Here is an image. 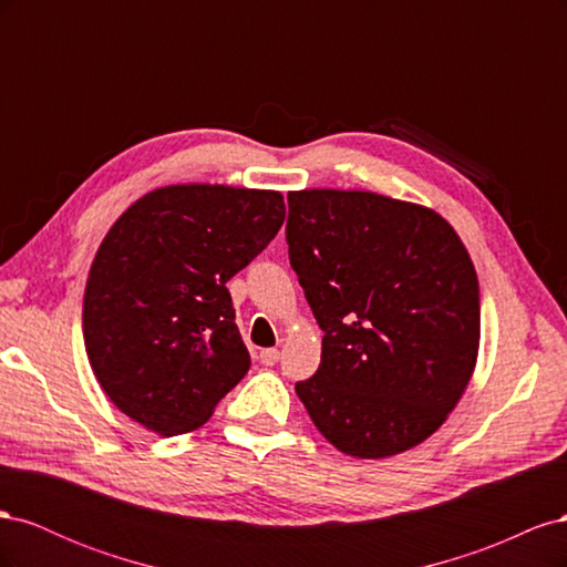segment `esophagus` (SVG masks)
I'll return each mask as SVG.
<instances>
[{"mask_svg":"<svg viewBox=\"0 0 567 567\" xmlns=\"http://www.w3.org/2000/svg\"><path fill=\"white\" fill-rule=\"evenodd\" d=\"M279 350L277 348H269V350H262L260 352V362L265 364V367H274V364H277L279 362Z\"/></svg>","mask_w":567,"mask_h":567,"instance_id":"34e87169","label":"esophagus"}]
</instances>
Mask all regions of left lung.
<instances>
[{
    "label": "left lung",
    "instance_id": "obj_1",
    "mask_svg": "<svg viewBox=\"0 0 567 567\" xmlns=\"http://www.w3.org/2000/svg\"><path fill=\"white\" fill-rule=\"evenodd\" d=\"M290 267L310 302L321 364L296 383L336 450L388 458L447 421L480 348V288L466 246L425 205L373 192L288 194Z\"/></svg>",
    "mask_w": 567,
    "mask_h": 567
}]
</instances>
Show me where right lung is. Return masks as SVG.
Wrapping results in <instances>:
<instances>
[{"mask_svg": "<svg viewBox=\"0 0 567 567\" xmlns=\"http://www.w3.org/2000/svg\"><path fill=\"white\" fill-rule=\"evenodd\" d=\"M279 192L173 184L115 219L90 269L84 348L125 416L173 437L213 416L250 354L227 281L284 225Z\"/></svg>", "mask_w": 567, "mask_h": 567, "instance_id": "right-lung-1", "label": "right lung"}]
</instances>
